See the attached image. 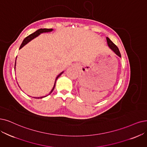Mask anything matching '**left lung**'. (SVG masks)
Listing matches in <instances>:
<instances>
[{
	"label": "left lung",
	"mask_w": 147,
	"mask_h": 147,
	"mask_svg": "<svg viewBox=\"0 0 147 147\" xmlns=\"http://www.w3.org/2000/svg\"><path fill=\"white\" fill-rule=\"evenodd\" d=\"M107 43H108L109 46L110 47V48L117 55H118L119 57H121V53L119 52V50L118 47H117V46L115 45L112 42H111L110 39L108 37H107Z\"/></svg>",
	"instance_id": "8db88e82"
}]
</instances>
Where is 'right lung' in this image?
Returning a JSON list of instances; mask_svg holds the SVG:
<instances>
[{
	"mask_svg": "<svg viewBox=\"0 0 147 147\" xmlns=\"http://www.w3.org/2000/svg\"><path fill=\"white\" fill-rule=\"evenodd\" d=\"M52 30H53V29H46V28H44V29H38L37 31H36V32H34V33H32V34H30L29 35V36H28V37H26L24 40H23V42H22V43L21 44V45H20V48L19 49H21L22 47L23 46H25L26 43H28L29 42H30V41L31 40H32L33 38H34L35 37H37L38 35H40L41 33H43V32H51V31H52ZM16 65V64H15ZM14 69H15V67H14ZM63 72H61V74H60L59 75H58V76H57V77L56 78V80H55V84H54V87H53V89H52V90L51 91V92H50V93L49 94V95H50V94L52 92V91L54 90V88H55V83H56V81H57V78L60 77V76L63 74ZM44 97H45V96H43V97H40V98H44Z\"/></svg>",
	"mask_w": 147,
	"mask_h": 147,
	"instance_id": "add662e5",
	"label": "right lung"
}]
</instances>
